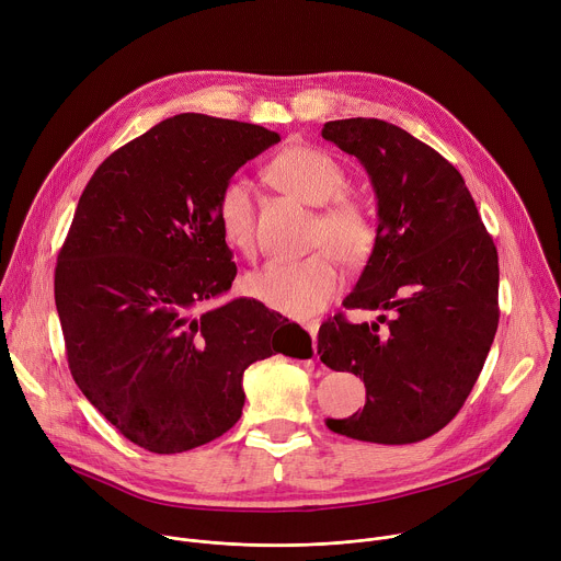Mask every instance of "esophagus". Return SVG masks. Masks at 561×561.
Instances as JSON below:
<instances>
[{"mask_svg": "<svg viewBox=\"0 0 561 561\" xmlns=\"http://www.w3.org/2000/svg\"><path fill=\"white\" fill-rule=\"evenodd\" d=\"M304 329H306V333L310 335V340H312V348H314L317 333H319V322H306V324H304Z\"/></svg>", "mask_w": 561, "mask_h": 561, "instance_id": "34e87169", "label": "esophagus"}]
</instances>
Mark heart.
Returning a JSON list of instances; mask_svg holds the SVG:
<instances>
[{
	"label": "heart",
	"mask_w": 561,
	"mask_h": 561,
	"mask_svg": "<svg viewBox=\"0 0 561 561\" xmlns=\"http://www.w3.org/2000/svg\"><path fill=\"white\" fill-rule=\"evenodd\" d=\"M268 180L308 206H322L314 224V242L327 244L351 264H364L377 242V228L368 208L344 197L346 173L335 159L312 146H290L279 152ZM215 219L224 242L251 253L255 247V197L244 178H230L215 204ZM344 277L330 251L312 253L297 262H268L244 277V290L275 312L306 319L324 310L342 290Z\"/></svg>",
	"instance_id": "obj_1"
}]
</instances>
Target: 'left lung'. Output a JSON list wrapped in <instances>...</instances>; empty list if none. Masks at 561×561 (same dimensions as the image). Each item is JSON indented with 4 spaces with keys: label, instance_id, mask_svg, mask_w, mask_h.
Here are the masks:
<instances>
[{
    "label": "left lung",
    "instance_id": "8db88e82",
    "mask_svg": "<svg viewBox=\"0 0 561 561\" xmlns=\"http://www.w3.org/2000/svg\"><path fill=\"white\" fill-rule=\"evenodd\" d=\"M322 137L366 169L377 197V242L346 308L386 310L373 324L340 312L317 355L359 375L364 411L327 420L333 433L413 444L463 407L497 333L500 266L493 237L459 171L404 128L381 119L327 122Z\"/></svg>",
    "mask_w": 561,
    "mask_h": 561
}]
</instances>
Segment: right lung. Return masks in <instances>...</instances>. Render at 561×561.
<instances>
[{
	"label": "right lung",
	"instance_id": "right-lung-1",
	"mask_svg": "<svg viewBox=\"0 0 561 561\" xmlns=\"http://www.w3.org/2000/svg\"><path fill=\"white\" fill-rule=\"evenodd\" d=\"M277 141L257 124L175 115L106 157L79 197L55 268L68 368L150 453H184L232 428L253 362L312 355L299 324L255 299L208 308L237 275L217 195Z\"/></svg>",
	"mask_w": 561,
	"mask_h": 561
}]
</instances>
